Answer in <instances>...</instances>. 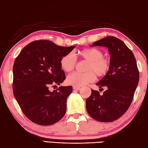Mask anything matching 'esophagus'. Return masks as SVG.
Returning <instances> with one entry per match:
<instances>
[{"instance_id":"esophagus-1","label":"esophagus","mask_w":148,"mask_h":148,"mask_svg":"<svg viewBox=\"0 0 148 148\" xmlns=\"http://www.w3.org/2000/svg\"><path fill=\"white\" fill-rule=\"evenodd\" d=\"M73 89L74 90H77V91H78L80 89V87H78V86H73Z\"/></svg>"}]
</instances>
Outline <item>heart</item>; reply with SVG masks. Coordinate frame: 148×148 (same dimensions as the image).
Returning <instances> with one entry per match:
<instances>
[{
	"label": "heart",
	"instance_id": "heart-1",
	"mask_svg": "<svg viewBox=\"0 0 148 148\" xmlns=\"http://www.w3.org/2000/svg\"><path fill=\"white\" fill-rule=\"evenodd\" d=\"M81 59L89 61L85 73L77 72L68 75L66 82L73 86H82L93 82L97 75L99 77L105 76L110 70V60L103 57V51L96 48H88L79 52ZM61 68L66 72L73 71L77 64V59L73 52H69L63 56L60 61Z\"/></svg>",
	"mask_w": 148,
	"mask_h": 148
}]
</instances>
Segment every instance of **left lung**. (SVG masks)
<instances>
[{
	"label": "left lung",
	"instance_id": "8db88e82",
	"mask_svg": "<svg viewBox=\"0 0 148 148\" xmlns=\"http://www.w3.org/2000/svg\"><path fill=\"white\" fill-rule=\"evenodd\" d=\"M108 48L110 54L108 73L96 84L107 90L100 95L91 89L86 99V110L93 119L100 122H112L124 114L133 100L139 80V72L132 50L119 39L107 36L95 41L91 47Z\"/></svg>",
	"mask_w": 148,
	"mask_h": 148
}]
</instances>
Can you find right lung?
<instances>
[{"mask_svg":"<svg viewBox=\"0 0 148 148\" xmlns=\"http://www.w3.org/2000/svg\"><path fill=\"white\" fill-rule=\"evenodd\" d=\"M75 47H60L48 40L34 41L24 47L15 59L14 98L25 116L36 124L53 125L64 116L72 86H61L53 92L49 87L60 85L65 80L60 61Z\"/></svg>","mask_w":148,"mask_h":148,"instance_id":"right-lung-1","label":"right lung"}]
</instances>
